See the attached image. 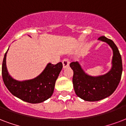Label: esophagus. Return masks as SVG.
<instances>
[{
	"label": "esophagus",
	"instance_id": "obj_1",
	"mask_svg": "<svg viewBox=\"0 0 126 126\" xmlns=\"http://www.w3.org/2000/svg\"><path fill=\"white\" fill-rule=\"evenodd\" d=\"M62 64H63V68H66L69 66L70 62L68 59H64L62 60Z\"/></svg>",
	"mask_w": 126,
	"mask_h": 126
}]
</instances>
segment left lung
<instances>
[{"mask_svg":"<svg viewBox=\"0 0 126 126\" xmlns=\"http://www.w3.org/2000/svg\"><path fill=\"white\" fill-rule=\"evenodd\" d=\"M108 44L113 51L111 68L103 75L90 76L85 72L78 62H72L70 66L74 72V88L76 95L88 102L103 100L111 95L117 88L122 74V61L118 47L106 36L98 38Z\"/></svg>","mask_w":126,"mask_h":126,"instance_id":"left-lung-1","label":"left lung"}]
</instances>
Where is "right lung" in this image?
<instances>
[{
  "mask_svg": "<svg viewBox=\"0 0 126 126\" xmlns=\"http://www.w3.org/2000/svg\"><path fill=\"white\" fill-rule=\"evenodd\" d=\"M8 49L4 54L2 66V76L6 87L16 98L31 104L43 102L52 95L56 81L62 69V63L56 65L48 63L39 75L31 80L19 81L9 74L6 59Z\"/></svg>",
  "mask_w": 126,
  "mask_h": 126,
  "instance_id": "right-lung-1",
  "label": "right lung"
}]
</instances>
